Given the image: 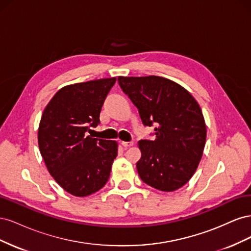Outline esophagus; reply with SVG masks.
I'll return each instance as SVG.
<instances>
[{"label": "esophagus", "instance_id": "obj_1", "mask_svg": "<svg viewBox=\"0 0 251 251\" xmlns=\"http://www.w3.org/2000/svg\"><path fill=\"white\" fill-rule=\"evenodd\" d=\"M121 144H123V147H124L125 149H127V148L132 147L134 143H133V142H126V141H121Z\"/></svg>", "mask_w": 251, "mask_h": 251}]
</instances>
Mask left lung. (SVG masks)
Returning <instances> with one entry per match:
<instances>
[{"label": "left lung", "mask_w": 251, "mask_h": 251, "mask_svg": "<svg viewBox=\"0 0 251 251\" xmlns=\"http://www.w3.org/2000/svg\"><path fill=\"white\" fill-rule=\"evenodd\" d=\"M120 88L138 109L155 139L138 142L139 177L162 192H174L193 177L203 155L206 126L200 105L177 82L155 76H119Z\"/></svg>", "instance_id": "obj_1"}]
</instances>
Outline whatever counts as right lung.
<instances>
[{
    "mask_svg": "<svg viewBox=\"0 0 251 251\" xmlns=\"http://www.w3.org/2000/svg\"><path fill=\"white\" fill-rule=\"evenodd\" d=\"M116 77L74 83L60 89L45 108L39 126L41 155L51 176L76 197L104 186L118 144L87 136L100 125L105 97Z\"/></svg>",
    "mask_w": 251,
    "mask_h": 251,
    "instance_id": "add662e5",
    "label": "right lung"
}]
</instances>
